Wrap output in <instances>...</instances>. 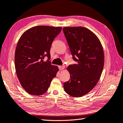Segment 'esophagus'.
I'll return each mask as SVG.
<instances>
[{
  "label": "esophagus",
  "mask_w": 123,
  "mask_h": 123,
  "mask_svg": "<svg viewBox=\"0 0 123 123\" xmlns=\"http://www.w3.org/2000/svg\"><path fill=\"white\" fill-rule=\"evenodd\" d=\"M58 67H59V69L60 70H63L64 69L65 67L64 66H58Z\"/></svg>",
  "instance_id": "esophagus-1"
}]
</instances>
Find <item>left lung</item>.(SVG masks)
Listing matches in <instances>:
<instances>
[{
	"label": "left lung",
	"instance_id": "1",
	"mask_svg": "<svg viewBox=\"0 0 123 123\" xmlns=\"http://www.w3.org/2000/svg\"><path fill=\"white\" fill-rule=\"evenodd\" d=\"M63 31L76 64L67 68L69 80L63 84L66 92L73 97L86 95L97 85L104 66L103 47L94 33L88 29L64 27Z\"/></svg>",
	"mask_w": 123,
	"mask_h": 123
}]
</instances>
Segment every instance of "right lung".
<instances>
[{
	"label": "right lung",
	"instance_id": "right-lung-1",
	"mask_svg": "<svg viewBox=\"0 0 123 123\" xmlns=\"http://www.w3.org/2000/svg\"><path fill=\"white\" fill-rule=\"evenodd\" d=\"M61 27L36 26L24 32L17 44L15 67L20 84L31 95H40L47 91L59 68L51 64L50 47ZM47 57V61L43 59Z\"/></svg>",
	"mask_w": 123,
	"mask_h": 123
}]
</instances>
